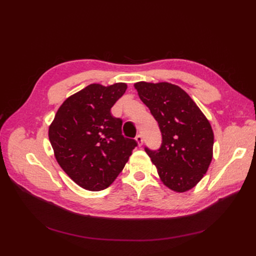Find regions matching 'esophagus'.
<instances>
[{
	"instance_id": "obj_1",
	"label": "esophagus",
	"mask_w": 256,
	"mask_h": 256,
	"mask_svg": "<svg viewBox=\"0 0 256 256\" xmlns=\"http://www.w3.org/2000/svg\"><path fill=\"white\" fill-rule=\"evenodd\" d=\"M136 141L138 146H142V144H143V138H142V136L141 134H138L136 136Z\"/></svg>"
}]
</instances>
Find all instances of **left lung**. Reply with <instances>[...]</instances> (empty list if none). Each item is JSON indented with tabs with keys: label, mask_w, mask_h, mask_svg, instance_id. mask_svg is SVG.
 <instances>
[{
	"label": "left lung",
	"mask_w": 256,
	"mask_h": 256,
	"mask_svg": "<svg viewBox=\"0 0 256 256\" xmlns=\"http://www.w3.org/2000/svg\"><path fill=\"white\" fill-rule=\"evenodd\" d=\"M143 104L159 124L162 145L145 148L161 182L177 193L194 188L214 154V131L205 114L182 88L168 82L134 83Z\"/></svg>",
	"instance_id": "8db88e82"
}]
</instances>
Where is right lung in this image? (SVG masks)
<instances>
[{"label": "right lung", "mask_w": 256, "mask_h": 256, "mask_svg": "<svg viewBox=\"0 0 256 256\" xmlns=\"http://www.w3.org/2000/svg\"><path fill=\"white\" fill-rule=\"evenodd\" d=\"M127 84L92 83L69 96L49 126L54 157L63 171L88 191L109 187L122 171L136 142L122 134V120L111 108Z\"/></svg>", "instance_id": "1"}]
</instances>
